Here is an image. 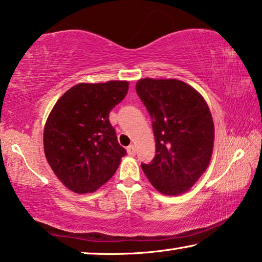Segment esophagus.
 I'll use <instances>...</instances> for the list:
<instances>
[{
    "label": "esophagus",
    "mask_w": 262,
    "mask_h": 262,
    "mask_svg": "<svg viewBox=\"0 0 262 262\" xmlns=\"http://www.w3.org/2000/svg\"><path fill=\"white\" fill-rule=\"evenodd\" d=\"M127 152H128V154H129V156H134L135 154V147H134V145H129L127 147Z\"/></svg>",
    "instance_id": "esophagus-1"
}]
</instances>
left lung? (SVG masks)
Listing matches in <instances>:
<instances>
[{
	"label": "left lung",
	"instance_id": "obj_1",
	"mask_svg": "<svg viewBox=\"0 0 262 262\" xmlns=\"http://www.w3.org/2000/svg\"><path fill=\"white\" fill-rule=\"evenodd\" d=\"M136 94L148 110L156 138V157L141 164L152 185L164 194L186 192L210 163L213 121L201 94L178 79L143 78Z\"/></svg>",
	"mask_w": 262,
	"mask_h": 262
}]
</instances>
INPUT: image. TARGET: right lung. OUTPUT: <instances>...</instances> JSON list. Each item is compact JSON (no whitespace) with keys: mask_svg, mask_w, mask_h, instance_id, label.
Instances as JSON below:
<instances>
[{"mask_svg":"<svg viewBox=\"0 0 262 262\" xmlns=\"http://www.w3.org/2000/svg\"><path fill=\"white\" fill-rule=\"evenodd\" d=\"M128 82L80 83L58 99L43 129V149L54 174L76 193L94 192L126 156L109 113L124 98Z\"/></svg>","mask_w":262,"mask_h":262,"instance_id":"1","label":"right lung"}]
</instances>
